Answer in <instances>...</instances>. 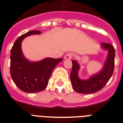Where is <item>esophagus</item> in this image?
I'll return each mask as SVG.
<instances>
[{"instance_id": "1", "label": "esophagus", "mask_w": 123, "mask_h": 123, "mask_svg": "<svg viewBox=\"0 0 123 123\" xmlns=\"http://www.w3.org/2000/svg\"><path fill=\"white\" fill-rule=\"evenodd\" d=\"M72 56H73L72 54L68 53V54H66L65 56H64V59H71V58H72Z\"/></svg>"}]
</instances>
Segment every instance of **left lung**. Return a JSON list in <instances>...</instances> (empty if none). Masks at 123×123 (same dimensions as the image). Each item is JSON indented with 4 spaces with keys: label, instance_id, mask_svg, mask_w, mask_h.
I'll use <instances>...</instances> for the list:
<instances>
[{
    "label": "left lung",
    "instance_id": "left-lung-1",
    "mask_svg": "<svg viewBox=\"0 0 123 123\" xmlns=\"http://www.w3.org/2000/svg\"><path fill=\"white\" fill-rule=\"evenodd\" d=\"M101 48L108 52L102 69L89 79L83 80L79 78V71L80 66L76 60L72 61L73 67L70 74L73 89L81 94H91L101 90L112 77L114 69L115 50L111 44L103 43Z\"/></svg>",
    "mask_w": 123,
    "mask_h": 123
}]
</instances>
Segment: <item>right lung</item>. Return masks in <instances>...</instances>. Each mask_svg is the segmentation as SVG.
Here are the masks:
<instances>
[{
  "instance_id": "add662e5",
  "label": "right lung",
  "mask_w": 123,
  "mask_h": 123,
  "mask_svg": "<svg viewBox=\"0 0 123 123\" xmlns=\"http://www.w3.org/2000/svg\"><path fill=\"white\" fill-rule=\"evenodd\" d=\"M39 31H32L18 37L11 50L10 73L12 80L22 91L33 93L40 92L48 86L54 68L62 61V58L46 57L39 61H30L22 50V42L25 37L40 34Z\"/></svg>"
}]
</instances>
